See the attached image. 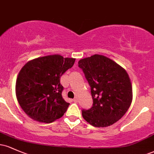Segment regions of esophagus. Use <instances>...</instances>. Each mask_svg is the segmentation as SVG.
Wrapping results in <instances>:
<instances>
[{
  "label": "esophagus",
  "mask_w": 154,
  "mask_h": 154,
  "mask_svg": "<svg viewBox=\"0 0 154 154\" xmlns=\"http://www.w3.org/2000/svg\"><path fill=\"white\" fill-rule=\"evenodd\" d=\"M77 100H78V99H77V98H74V99H73V101L75 102V103H77Z\"/></svg>",
  "instance_id": "34e87169"
}]
</instances>
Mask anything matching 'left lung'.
<instances>
[{
	"label": "left lung",
	"mask_w": 154,
	"mask_h": 154,
	"mask_svg": "<svg viewBox=\"0 0 154 154\" xmlns=\"http://www.w3.org/2000/svg\"><path fill=\"white\" fill-rule=\"evenodd\" d=\"M91 88L93 104L82 110V117L96 128L110 126L121 119L131 105L132 87L128 72L105 56L95 54L78 61Z\"/></svg>",
	"instance_id": "obj_1"
}]
</instances>
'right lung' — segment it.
<instances>
[{
  "instance_id": "obj_1",
  "label": "right lung",
  "mask_w": 154,
  "mask_h": 154,
  "mask_svg": "<svg viewBox=\"0 0 154 154\" xmlns=\"http://www.w3.org/2000/svg\"><path fill=\"white\" fill-rule=\"evenodd\" d=\"M75 61L59 54L29 61L19 72L16 95L22 110L32 119L51 123L62 116L69 103L62 98L60 77Z\"/></svg>"
}]
</instances>
